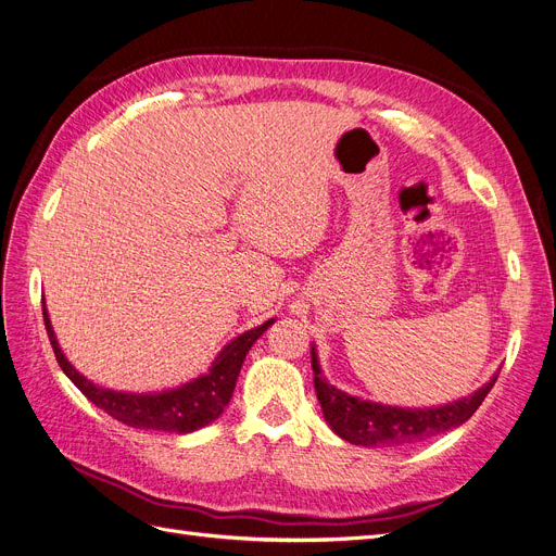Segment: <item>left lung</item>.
<instances>
[{
  "mask_svg": "<svg viewBox=\"0 0 556 556\" xmlns=\"http://www.w3.org/2000/svg\"><path fill=\"white\" fill-rule=\"evenodd\" d=\"M312 371H314L316 399L321 403L328 426L341 439L364 447L409 445L453 428H459L462 422H466L475 412H478V407L486 399V393L497 380V376H493L482 389L447 405L407 409V407H391V405L362 401V399H355V395H349L341 389L332 387L324 378L314 346H312Z\"/></svg>",
  "mask_w": 556,
  "mask_h": 556,
  "instance_id": "left-lung-1",
  "label": "left lung"
}]
</instances>
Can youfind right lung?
Wrapping results in <instances>:
<instances>
[{
  "label": "right lung",
  "mask_w": 556,
  "mask_h": 556,
  "mask_svg": "<svg viewBox=\"0 0 556 556\" xmlns=\"http://www.w3.org/2000/svg\"><path fill=\"white\" fill-rule=\"evenodd\" d=\"M42 316L45 328L51 341V349L63 368V374L78 387L90 403H94L105 414H111L128 428L138 430H163L174 434H190L199 428H205L207 422L222 416L226 405L232 399V389L240 376V368L247 359L249 349L257 341V337L267 330L274 319L264 321L262 326L247 330L244 334L235 337L226 343L224 351L215 357L210 371L199 376L192 382H185L176 389L161 391V393H130V391H115L103 389L81 376L63 355L54 328H51L49 314L42 299Z\"/></svg>",
  "instance_id": "1"
}]
</instances>
